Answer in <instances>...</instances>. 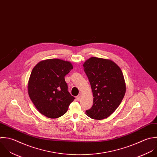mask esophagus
I'll list each match as a JSON object with an SVG mask.
<instances>
[{"label": "esophagus", "instance_id": "34e87169", "mask_svg": "<svg viewBox=\"0 0 157 157\" xmlns=\"http://www.w3.org/2000/svg\"><path fill=\"white\" fill-rule=\"evenodd\" d=\"M80 98H81V94H79L77 97H76V99L78 101H79L80 100Z\"/></svg>", "mask_w": 157, "mask_h": 157}]
</instances>
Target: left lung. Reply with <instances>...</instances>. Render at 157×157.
<instances>
[{
    "mask_svg": "<svg viewBox=\"0 0 157 157\" xmlns=\"http://www.w3.org/2000/svg\"><path fill=\"white\" fill-rule=\"evenodd\" d=\"M93 93L94 103L86 114L101 120L111 115L121 103L126 84L121 68L109 59L92 57L83 64Z\"/></svg>",
    "mask_w": 157,
    "mask_h": 157,
    "instance_id": "obj_1",
    "label": "left lung"
}]
</instances>
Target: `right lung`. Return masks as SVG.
<instances>
[{
	"label": "right lung",
	"mask_w": 157,
	"mask_h": 157,
	"mask_svg": "<svg viewBox=\"0 0 157 157\" xmlns=\"http://www.w3.org/2000/svg\"><path fill=\"white\" fill-rule=\"evenodd\" d=\"M73 67L59 59L40 61L33 68L29 81L28 94L38 111L44 116L56 119L66 113L75 100L65 81Z\"/></svg>",
	"instance_id": "add662e5"
}]
</instances>
